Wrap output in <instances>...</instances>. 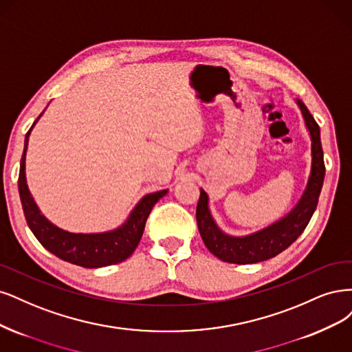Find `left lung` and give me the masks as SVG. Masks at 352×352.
I'll list each match as a JSON object with an SVG mask.
<instances>
[{
  "label": "left lung",
  "instance_id": "1",
  "mask_svg": "<svg viewBox=\"0 0 352 352\" xmlns=\"http://www.w3.org/2000/svg\"><path fill=\"white\" fill-rule=\"evenodd\" d=\"M311 142V165L307 184L298 201L287 214L272 222L265 228L247 235H231L221 230L209 208L208 192L200 188V197L196 209V219L201 240L208 250L226 263L250 265L272 258L288 248L302 234L310 222L319 201L324 181L323 149L320 129L310 111L296 99Z\"/></svg>",
  "mask_w": 352,
  "mask_h": 352
}]
</instances>
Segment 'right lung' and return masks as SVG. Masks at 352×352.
Returning <instances> with one entry per match:
<instances>
[{
	"mask_svg": "<svg viewBox=\"0 0 352 352\" xmlns=\"http://www.w3.org/2000/svg\"><path fill=\"white\" fill-rule=\"evenodd\" d=\"M43 112L33 122V126L26 134L23 156H21L20 161L19 192L21 206H23L25 212V218L30 231L48 252H51L56 257H60L61 260H65V262L77 266L96 269L124 262V260L133 254L135 247L139 245L144 231L146 219L149 217L155 203L160 201V199L166 195L168 190L144 195L135 203V206L129 213L127 219L114 230L104 232L76 234L56 226L38 208L26 179V152L29 138L35 124L43 116Z\"/></svg>",
	"mask_w": 352,
	"mask_h": 352,
	"instance_id": "1",
	"label": "right lung"
}]
</instances>
